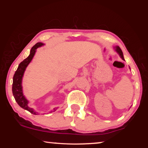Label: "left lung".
Wrapping results in <instances>:
<instances>
[{"instance_id": "obj_1", "label": "left lung", "mask_w": 148, "mask_h": 148, "mask_svg": "<svg viewBox=\"0 0 148 148\" xmlns=\"http://www.w3.org/2000/svg\"><path fill=\"white\" fill-rule=\"evenodd\" d=\"M115 48H116V51L117 52V53H118V54L119 55V56L121 57V58L123 60H125L124 59V57H123V52L121 51V48H120L119 46H116V47H115Z\"/></svg>"}]
</instances>
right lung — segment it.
Here are the masks:
<instances>
[{
	"mask_svg": "<svg viewBox=\"0 0 148 148\" xmlns=\"http://www.w3.org/2000/svg\"><path fill=\"white\" fill-rule=\"evenodd\" d=\"M44 45L42 42H38L34 46L32 47L31 49V52H30V55L27 57L25 59H24L21 63L19 64L18 68H17V71L15 72L13 77V84H12V93L14 97V99L17 102V103L19 104L20 107L22 108L27 110L31 114L34 115H38V113L35 112L34 110L31 108L29 107L28 103L29 101L25 97L23 93V89H22V78H23V74L25 71L28 66V64L31 62L32 58L36 52V49L39 47H41ZM57 108L53 109V112L56 110ZM52 112V111H51Z\"/></svg>",
	"mask_w": 148,
	"mask_h": 148,
	"instance_id": "1",
	"label": "right lung"
}]
</instances>
